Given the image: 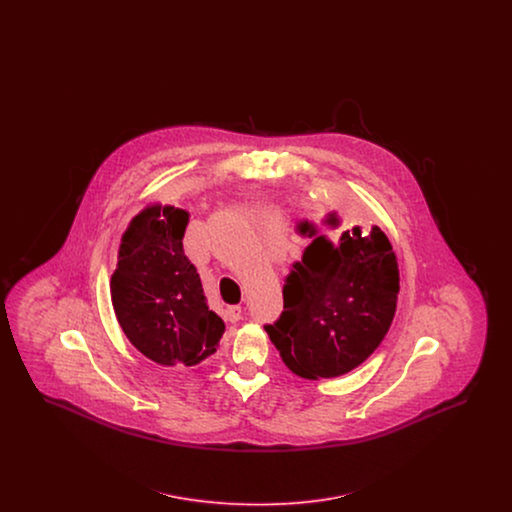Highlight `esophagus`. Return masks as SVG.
Masks as SVG:
<instances>
[{
  "label": "esophagus",
  "instance_id": "esophagus-1",
  "mask_svg": "<svg viewBox=\"0 0 512 512\" xmlns=\"http://www.w3.org/2000/svg\"><path fill=\"white\" fill-rule=\"evenodd\" d=\"M244 315V309L240 307V305H232V307H226V311H224V318L228 320V322H238L240 318Z\"/></svg>",
  "mask_w": 512,
  "mask_h": 512
}]
</instances>
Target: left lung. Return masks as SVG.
Segmentation results:
<instances>
[{
	"instance_id": "obj_1",
	"label": "left lung",
	"mask_w": 512,
	"mask_h": 512,
	"mask_svg": "<svg viewBox=\"0 0 512 512\" xmlns=\"http://www.w3.org/2000/svg\"><path fill=\"white\" fill-rule=\"evenodd\" d=\"M338 226L336 213L297 224L311 244L286 276L282 315L265 326L282 361L307 380L365 363L395 315L399 268L388 236L378 226L330 236Z\"/></svg>"
}]
</instances>
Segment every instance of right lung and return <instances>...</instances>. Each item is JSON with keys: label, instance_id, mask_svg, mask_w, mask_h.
Listing matches in <instances>:
<instances>
[{"label": "right lung", "instance_id": "right-lung-1", "mask_svg": "<svg viewBox=\"0 0 512 512\" xmlns=\"http://www.w3.org/2000/svg\"><path fill=\"white\" fill-rule=\"evenodd\" d=\"M188 213L149 205L122 234L111 301L122 332L157 365L194 366L217 351L222 318L209 311L199 274L184 255Z\"/></svg>", "mask_w": 512, "mask_h": 512}]
</instances>
